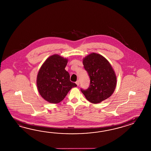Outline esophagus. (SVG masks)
<instances>
[{"mask_svg": "<svg viewBox=\"0 0 151 151\" xmlns=\"http://www.w3.org/2000/svg\"><path fill=\"white\" fill-rule=\"evenodd\" d=\"M76 84L77 85V86H79V84H80V82H79V81H76Z\"/></svg>", "mask_w": 151, "mask_h": 151, "instance_id": "1", "label": "esophagus"}]
</instances>
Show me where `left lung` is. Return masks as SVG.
<instances>
[{"label": "left lung", "mask_w": 151, "mask_h": 151, "mask_svg": "<svg viewBox=\"0 0 151 151\" xmlns=\"http://www.w3.org/2000/svg\"><path fill=\"white\" fill-rule=\"evenodd\" d=\"M83 63L90 78L88 89H81L86 99L97 104L109 98L117 83L116 74L111 64L104 56L95 53L85 56Z\"/></svg>", "instance_id": "obj_1"}]
</instances>
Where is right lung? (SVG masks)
<instances>
[{
	"instance_id": "1",
	"label": "right lung",
	"mask_w": 151,
	"mask_h": 151,
	"mask_svg": "<svg viewBox=\"0 0 151 151\" xmlns=\"http://www.w3.org/2000/svg\"><path fill=\"white\" fill-rule=\"evenodd\" d=\"M68 59L58 54L48 58L42 64L36 84L40 95L46 101L56 104L62 101L72 88L77 85L70 81L65 70Z\"/></svg>"
}]
</instances>
